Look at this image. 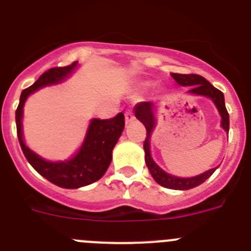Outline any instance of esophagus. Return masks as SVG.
<instances>
[{"label": "esophagus", "mask_w": 251, "mask_h": 251, "mask_svg": "<svg viewBox=\"0 0 251 251\" xmlns=\"http://www.w3.org/2000/svg\"><path fill=\"white\" fill-rule=\"evenodd\" d=\"M135 119V115H133V112L131 111V110H126L125 112V120L126 123H131V121Z\"/></svg>", "instance_id": "obj_1"}]
</instances>
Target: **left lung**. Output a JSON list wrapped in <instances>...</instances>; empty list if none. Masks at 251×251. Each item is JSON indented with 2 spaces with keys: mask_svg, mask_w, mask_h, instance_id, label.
Instances as JSON below:
<instances>
[{
  "mask_svg": "<svg viewBox=\"0 0 251 251\" xmlns=\"http://www.w3.org/2000/svg\"><path fill=\"white\" fill-rule=\"evenodd\" d=\"M173 79L177 81V84L182 86H189L188 93L197 94V95H204V97L210 98L214 101L215 106L219 110V114L222 116V127L229 132V114L228 110L226 107V102H224V94L221 90H218L217 88L212 85L207 79L203 76L197 75V74H176L172 73L171 74ZM135 116L141 121L146 127V139L144 141V149H145V161H146L147 168H149L150 173L153 177V179L161 184L162 187L170 189H181V191H186V189L194 188V187L200 186L203 182L207 181L210 176L214 173L215 168L207 171V172L202 173L196 177H191V178H179V177H175L165 171L161 170L156 163L153 162L150 153V136H151L152 128L154 126V116H153V104L151 101H144L139 102L135 106Z\"/></svg>",
  "mask_w": 251,
  "mask_h": 251,
  "instance_id": "8db88e82",
  "label": "left lung"
}]
</instances>
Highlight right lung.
Here are the masks:
<instances>
[{
    "instance_id": "1",
    "label": "right lung",
    "mask_w": 251,
    "mask_h": 251,
    "mask_svg": "<svg viewBox=\"0 0 251 251\" xmlns=\"http://www.w3.org/2000/svg\"><path fill=\"white\" fill-rule=\"evenodd\" d=\"M75 65L76 62H74L67 67L50 68L44 72L33 85L22 91L20 104L16 110L18 141L25 158L39 175L62 188H79L101 178L111 162L112 149L118 142L119 137L121 136L125 126V118L123 112H119L115 118L111 119L91 120L81 149L72 160L65 162H48L25 146L22 139V123H21L25 99L29 94L42 86L59 83L68 74H70Z\"/></svg>"
}]
</instances>
